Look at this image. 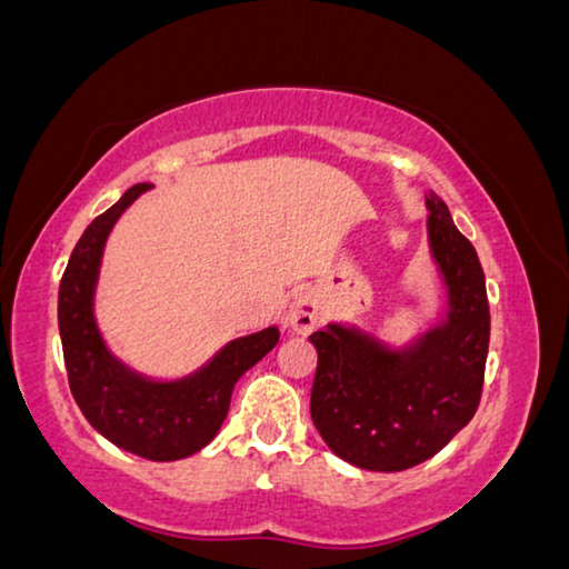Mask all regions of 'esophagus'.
Segmentation results:
<instances>
[{
    "mask_svg": "<svg viewBox=\"0 0 569 569\" xmlns=\"http://www.w3.org/2000/svg\"><path fill=\"white\" fill-rule=\"evenodd\" d=\"M288 325L296 335H309L321 325V301L311 288H303L293 296L291 307H288Z\"/></svg>",
    "mask_w": 569,
    "mask_h": 569,
    "instance_id": "1",
    "label": "esophagus"
}]
</instances>
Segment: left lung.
Listing matches in <instances>:
<instances>
[{
    "mask_svg": "<svg viewBox=\"0 0 569 569\" xmlns=\"http://www.w3.org/2000/svg\"><path fill=\"white\" fill-rule=\"evenodd\" d=\"M423 203L442 317L406 345L342 321L309 337L319 355L313 427L337 457L372 472L409 470L449 445L478 411L486 376L490 311L478 252L437 193Z\"/></svg>",
    "mask_w": 569,
    "mask_h": 569,
    "instance_id": "8db88e82",
    "label": "left lung"
}]
</instances>
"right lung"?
I'll use <instances>...</instances> for the list:
<instances>
[{
	"label": "right lung",
	"mask_w": 569,
	"mask_h": 569,
	"mask_svg": "<svg viewBox=\"0 0 569 569\" xmlns=\"http://www.w3.org/2000/svg\"><path fill=\"white\" fill-rule=\"evenodd\" d=\"M150 189L152 183L127 189L76 242L58 291V329L68 386L91 427L124 452L173 462L197 455L217 437L234 383L273 350L281 332L273 325L234 337L181 378H150L109 350L94 313L101 260L114 224Z\"/></svg>",
	"instance_id": "right-lung-1"
}]
</instances>
